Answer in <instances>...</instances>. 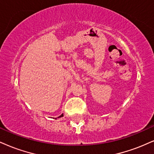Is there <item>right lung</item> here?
<instances>
[{
	"label": "right lung",
	"instance_id": "add662e5",
	"mask_svg": "<svg viewBox=\"0 0 154 154\" xmlns=\"http://www.w3.org/2000/svg\"><path fill=\"white\" fill-rule=\"evenodd\" d=\"M63 113H62V114L60 115V116H58V118H61V117H63ZM57 119V118H56V119Z\"/></svg>",
	"mask_w": 154,
	"mask_h": 154
}]
</instances>
